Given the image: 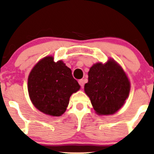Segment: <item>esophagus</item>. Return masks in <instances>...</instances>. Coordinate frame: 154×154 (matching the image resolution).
<instances>
[{
  "mask_svg": "<svg viewBox=\"0 0 154 154\" xmlns=\"http://www.w3.org/2000/svg\"><path fill=\"white\" fill-rule=\"evenodd\" d=\"M79 85L81 86V87L83 88V86H84V84H85V81L84 79H79V80L78 81Z\"/></svg>",
  "mask_w": 154,
  "mask_h": 154,
  "instance_id": "esophagus-1",
  "label": "esophagus"
}]
</instances>
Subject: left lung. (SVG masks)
Wrapping results in <instances>:
<instances>
[{"label": "left lung", "mask_w": 154, "mask_h": 154, "mask_svg": "<svg viewBox=\"0 0 154 154\" xmlns=\"http://www.w3.org/2000/svg\"><path fill=\"white\" fill-rule=\"evenodd\" d=\"M130 90L126 74L113 59L104 64L93 65L88 72V82L85 85V92L99 115L116 112L128 98Z\"/></svg>", "instance_id": "8db88e82"}]
</instances>
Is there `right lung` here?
<instances>
[{"mask_svg": "<svg viewBox=\"0 0 154 154\" xmlns=\"http://www.w3.org/2000/svg\"><path fill=\"white\" fill-rule=\"evenodd\" d=\"M27 87L32 102L38 110L59 116L66 111L70 96L80 86L62 61L54 62L52 56H47L32 69Z\"/></svg>", "mask_w": 154, "mask_h": 154, "instance_id": "1", "label": "right lung"}]
</instances>
